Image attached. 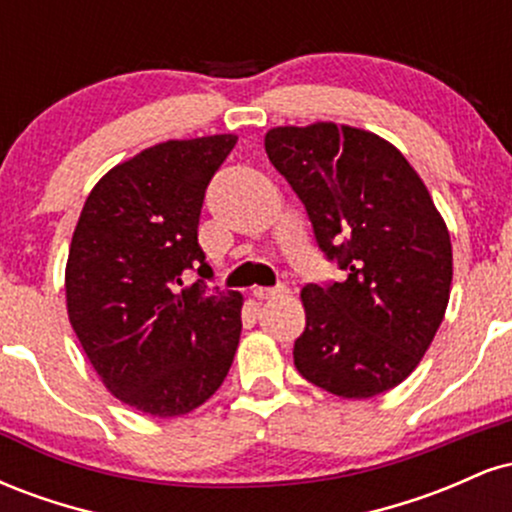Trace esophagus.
I'll list each match as a JSON object with an SVG mask.
<instances>
[{
    "label": "esophagus",
    "mask_w": 512,
    "mask_h": 512,
    "mask_svg": "<svg viewBox=\"0 0 512 512\" xmlns=\"http://www.w3.org/2000/svg\"><path fill=\"white\" fill-rule=\"evenodd\" d=\"M252 293H255V298H260V301H267V298H274L279 296V293H284V286H255Z\"/></svg>",
    "instance_id": "obj_1"
}]
</instances>
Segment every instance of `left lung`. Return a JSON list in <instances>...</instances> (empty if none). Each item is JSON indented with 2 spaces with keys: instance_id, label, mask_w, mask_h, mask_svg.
Masks as SVG:
<instances>
[{
  "instance_id": "obj_1",
  "label": "left lung",
  "mask_w": 512,
  "mask_h": 512,
  "mask_svg": "<svg viewBox=\"0 0 512 512\" xmlns=\"http://www.w3.org/2000/svg\"><path fill=\"white\" fill-rule=\"evenodd\" d=\"M264 149L317 248L346 272L303 289L296 370L346 399L392 390L419 366L450 298V236L426 185L395 146L356 127H276Z\"/></svg>"
}]
</instances>
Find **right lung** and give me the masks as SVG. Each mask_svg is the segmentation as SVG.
<instances>
[{"mask_svg": "<svg viewBox=\"0 0 512 512\" xmlns=\"http://www.w3.org/2000/svg\"><path fill=\"white\" fill-rule=\"evenodd\" d=\"M233 134L163 142L110 170L81 209L67 310L88 361L120 402L168 419L219 390L236 356L243 296L209 291L197 240ZM190 271L196 284L185 287Z\"/></svg>", "mask_w": 512, "mask_h": 512, "instance_id": "right-lung-1", "label": "right lung"}]
</instances>
